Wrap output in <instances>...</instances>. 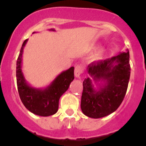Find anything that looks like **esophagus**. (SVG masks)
I'll return each instance as SVG.
<instances>
[{"label": "esophagus", "mask_w": 146, "mask_h": 146, "mask_svg": "<svg viewBox=\"0 0 146 146\" xmlns=\"http://www.w3.org/2000/svg\"><path fill=\"white\" fill-rule=\"evenodd\" d=\"M82 72H83V70H82L81 66H78V65L76 66V68H75V76L77 78H79L80 77Z\"/></svg>", "instance_id": "1"}]
</instances>
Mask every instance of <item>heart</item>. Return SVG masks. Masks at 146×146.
<instances>
[{
    "label": "heart",
    "instance_id": "heart-1",
    "mask_svg": "<svg viewBox=\"0 0 146 146\" xmlns=\"http://www.w3.org/2000/svg\"><path fill=\"white\" fill-rule=\"evenodd\" d=\"M104 55V51L103 49L99 50L96 54H95L94 57H95V59H100V58H102Z\"/></svg>",
    "mask_w": 146,
    "mask_h": 146
}]
</instances>
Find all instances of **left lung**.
<instances>
[{
  "instance_id": "8db88e82",
  "label": "left lung",
  "mask_w": 146,
  "mask_h": 146,
  "mask_svg": "<svg viewBox=\"0 0 146 146\" xmlns=\"http://www.w3.org/2000/svg\"><path fill=\"white\" fill-rule=\"evenodd\" d=\"M87 71L90 77L82 82V113L90 118L99 119L115 111L124 98L130 78L129 50L111 58L92 63Z\"/></svg>"
}]
</instances>
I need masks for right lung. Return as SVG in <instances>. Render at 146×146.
Wrapping results in <instances>:
<instances>
[{"label": "right lung", "mask_w": 146, "mask_h": 146, "mask_svg": "<svg viewBox=\"0 0 146 146\" xmlns=\"http://www.w3.org/2000/svg\"><path fill=\"white\" fill-rule=\"evenodd\" d=\"M48 30L54 32L55 29ZM27 40H25L22 45L16 66L17 85L20 100L25 107L36 115L41 117L53 115L58 111L60 98L68 89L70 82L74 79V67H70L60 73L50 85L44 88L31 86L26 81L22 70L23 50Z\"/></svg>", "instance_id": "obj_1"}]
</instances>
